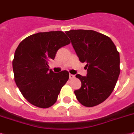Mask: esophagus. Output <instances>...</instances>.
<instances>
[{
	"instance_id": "34e87169",
	"label": "esophagus",
	"mask_w": 134,
	"mask_h": 134,
	"mask_svg": "<svg viewBox=\"0 0 134 134\" xmlns=\"http://www.w3.org/2000/svg\"><path fill=\"white\" fill-rule=\"evenodd\" d=\"M69 78H70V79H74V78H75V75H72V74H70V75H69Z\"/></svg>"
}]
</instances>
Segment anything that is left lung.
<instances>
[{"mask_svg": "<svg viewBox=\"0 0 134 134\" xmlns=\"http://www.w3.org/2000/svg\"><path fill=\"white\" fill-rule=\"evenodd\" d=\"M66 34L81 62L86 63L87 76L77 75L81 82L75 94L81 104L94 107L108 99L120 74V55L108 36L92 30H70Z\"/></svg>", "mask_w": 134, "mask_h": 134, "instance_id": "8db88e82", "label": "left lung"}]
</instances>
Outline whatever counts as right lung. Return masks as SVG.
Here are the masks:
<instances>
[{
  "label": "right lung",
  "instance_id": "1",
  "mask_svg": "<svg viewBox=\"0 0 134 134\" xmlns=\"http://www.w3.org/2000/svg\"><path fill=\"white\" fill-rule=\"evenodd\" d=\"M70 43L64 32L57 31L33 34L19 44L12 62L14 80L31 104L48 108L57 101L69 73L49 70L48 61L54 59L58 49Z\"/></svg>",
  "mask_w": 134,
  "mask_h": 134
}]
</instances>
